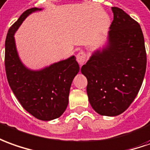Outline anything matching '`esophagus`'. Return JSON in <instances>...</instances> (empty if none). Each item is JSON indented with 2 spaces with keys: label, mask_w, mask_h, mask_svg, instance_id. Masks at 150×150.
I'll list each match as a JSON object with an SVG mask.
<instances>
[{
  "label": "esophagus",
  "mask_w": 150,
  "mask_h": 150,
  "mask_svg": "<svg viewBox=\"0 0 150 150\" xmlns=\"http://www.w3.org/2000/svg\"><path fill=\"white\" fill-rule=\"evenodd\" d=\"M86 59H87V55H86V54L84 51H80V52L77 53V61L80 66L85 64L86 61Z\"/></svg>",
  "instance_id": "obj_1"
}]
</instances>
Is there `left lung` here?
Segmentation results:
<instances>
[{"mask_svg":"<svg viewBox=\"0 0 150 150\" xmlns=\"http://www.w3.org/2000/svg\"><path fill=\"white\" fill-rule=\"evenodd\" d=\"M112 11L108 47L96 52L81 69L87 79L90 104L103 116H117L129 108L142 85L147 64L138 22L118 7Z\"/></svg>","mask_w":150,"mask_h":150,"instance_id":"left-lung-1","label":"left lung"}]
</instances>
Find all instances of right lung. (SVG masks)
Segmentation results:
<instances>
[{
    "instance_id": "1",
    "label": "right lung",
    "mask_w": 150,
    "mask_h": 150,
    "mask_svg": "<svg viewBox=\"0 0 150 150\" xmlns=\"http://www.w3.org/2000/svg\"><path fill=\"white\" fill-rule=\"evenodd\" d=\"M38 10L41 9L35 7L24 11L10 28L5 45V66L9 85L23 108L38 119L50 121L61 116L67 108L70 86L79 65L74 56L41 71H31L23 65L14 34L26 17Z\"/></svg>"
}]
</instances>
